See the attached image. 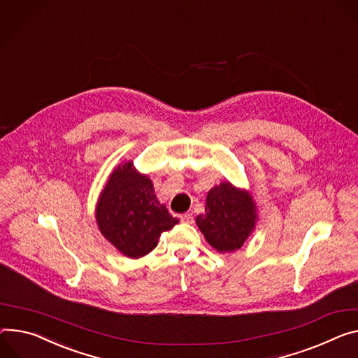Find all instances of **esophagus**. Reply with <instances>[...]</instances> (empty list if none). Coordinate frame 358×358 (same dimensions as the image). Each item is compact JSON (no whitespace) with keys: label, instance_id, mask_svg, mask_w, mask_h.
<instances>
[{"label":"esophagus","instance_id":"esophagus-1","mask_svg":"<svg viewBox=\"0 0 358 358\" xmlns=\"http://www.w3.org/2000/svg\"><path fill=\"white\" fill-rule=\"evenodd\" d=\"M180 220L182 221V222H187V224H191L192 221H194V217H192V214L191 213H185V214H182L181 217H180Z\"/></svg>","mask_w":358,"mask_h":358}]
</instances>
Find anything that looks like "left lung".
I'll list each match as a JSON object with an SVG mask.
<instances>
[{
  "mask_svg": "<svg viewBox=\"0 0 358 358\" xmlns=\"http://www.w3.org/2000/svg\"><path fill=\"white\" fill-rule=\"evenodd\" d=\"M257 220V206L251 192L222 181L208 191L206 213L200 214L196 222L207 243L224 254L244 245Z\"/></svg>",
  "mask_w": 358,
  "mask_h": 358,
  "instance_id": "8db88e82",
  "label": "left lung"
}]
</instances>
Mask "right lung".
<instances>
[{"instance_id":"1","label":"right lung","mask_w":358,"mask_h":358,"mask_svg":"<svg viewBox=\"0 0 358 358\" xmlns=\"http://www.w3.org/2000/svg\"><path fill=\"white\" fill-rule=\"evenodd\" d=\"M101 234L125 257L151 252L159 236L180 222L154 192L152 181L133 161H124L110 174L95 207Z\"/></svg>"}]
</instances>
